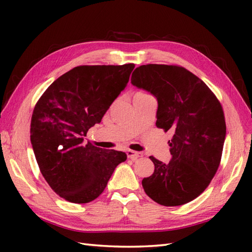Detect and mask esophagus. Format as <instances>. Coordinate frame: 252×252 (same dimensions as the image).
<instances>
[{"label": "esophagus", "mask_w": 252, "mask_h": 252, "mask_svg": "<svg viewBox=\"0 0 252 252\" xmlns=\"http://www.w3.org/2000/svg\"><path fill=\"white\" fill-rule=\"evenodd\" d=\"M126 156H127V158H129V159L133 160V161H135V160H137L138 158L143 157V154L134 152V151H131V149H129V151L126 152Z\"/></svg>", "instance_id": "esophagus-1"}]
</instances>
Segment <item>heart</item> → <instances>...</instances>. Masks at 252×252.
<instances>
[{"label":"heart","instance_id":"heart-1","mask_svg":"<svg viewBox=\"0 0 252 252\" xmlns=\"http://www.w3.org/2000/svg\"><path fill=\"white\" fill-rule=\"evenodd\" d=\"M137 93H145V92H137Z\"/></svg>","mask_w":252,"mask_h":252}]
</instances>
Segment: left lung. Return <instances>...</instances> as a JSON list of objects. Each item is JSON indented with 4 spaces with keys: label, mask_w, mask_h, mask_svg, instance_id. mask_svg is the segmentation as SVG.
Returning <instances> with one entry per match:
<instances>
[{
    "label": "left lung",
    "mask_w": 252,
    "mask_h": 252,
    "mask_svg": "<svg viewBox=\"0 0 252 252\" xmlns=\"http://www.w3.org/2000/svg\"><path fill=\"white\" fill-rule=\"evenodd\" d=\"M131 82L157 98V127L174 133L169 163L149 157L155 171L143 179L144 190L167 207L194 200L221 162L226 126L220 101L202 80L181 66L143 65L133 71Z\"/></svg>",
    "instance_id": "left-lung-1"
}]
</instances>
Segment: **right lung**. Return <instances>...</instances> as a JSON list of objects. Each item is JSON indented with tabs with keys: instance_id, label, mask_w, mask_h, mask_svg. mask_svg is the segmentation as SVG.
Returning a JSON list of instances; mask_svg holds the SVG:
<instances>
[{
	"instance_id": "obj_1",
	"label": "right lung",
	"mask_w": 252,
	"mask_h": 252,
	"mask_svg": "<svg viewBox=\"0 0 252 252\" xmlns=\"http://www.w3.org/2000/svg\"><path fill=\"white\" fill-rule=\"evenodd\" d=\"M134 63L78 66L56 79L37 100L30 140L42 175L63 199H96L126 153L85 142L90 127L101 121L129 82Z\"/></svg>"
}]
</instances>
